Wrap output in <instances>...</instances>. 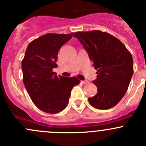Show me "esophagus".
I'll list each match as a JSON object with an SVG mask.
<instances>
[{
	"label": "esophagus",
	"instance_id": "esophagus-1",
	"mask_svg": "<svg viewBox=\"0 0 146 146\" xmlns=\"http://www.w3.org/2000/svg\"><path fill=\"white\" fill-rule=\"evenodd\" d=\"M82 84H88V81H82Z\"/></svg>",
	"mask_w": 146,
	"mask_h": 146
}]
</instances>
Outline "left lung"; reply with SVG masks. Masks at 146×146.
<instances>
[{"label":"left lung","instance_id":"8db88e82","mask_svg":"<svg viewBox=\"0 0 146 146\" xmlns=\"http://www.w3.org/2000/svg\"><path fill=\"white\" fill-rule=\"evenodd\" d=\"M77 38L97 70L93 82L98 93L88 102L95 108L108 110L116 106L127 91L133 73L131 52L116 37L98 30L77 31Z\"/></svg>","mask_w":146,"mask_h":146}]
</instances>
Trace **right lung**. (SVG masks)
I'll use <instances>...</instances> for the list:
<instances>
[{"label": "right lung", "instance_id": "right-lung-1", "mask_svg": "<svg viewBox=\"0 0 146 146\" xmlns=\"http://www.w3.org/2000/svg\"><path fill=\"white\" fill-rule=\"evenodd\" d=\"M72 36L73 33L41 36L28 45L22 61L25 88L34 105L46 113L63 110L68 105L72 88L80 83L74 76H57L52 72L58 67V51Z\"/></svg>", "mask_w": 146, "mask_h": 146}]
</instances>
